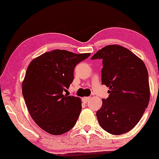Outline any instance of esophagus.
<instances>
[{
	"label": "esophagus",
	"mask_w": 159,
	"mask_h": 159,
	"mask_svg": "<svg viewBox=\"0 0 159 159\" xmlns=\"http://www.w3.org/2000/svg\"><path fill=\"white\" fill-rule=\"evenodd\" d=\"M90 99V97H84V98H82V101H83L84 103H88V101Z\"/></svg>",
	"instance_id": "1"
}]
</instances>
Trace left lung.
I'll list each match as a JSON object with an SVG mask.
<instances>
[{
    "label": "left lung",
    "instance_id": "8db88e82",
    "mask_svg": "<svg viewBox=\"0 0 159 159\" xmlns=\"http://www.w3.org/2000/svg\"><path fill=\"white\" fill-rule=\"evenodd\" d=\"M91 59H102V84L110 89L96 112L100 125L110 134L126 133L139 122L148 105L146 66L129 50L118 45L103 48Z\"/></svg>",
    "mask_w": 159,
    "mask_h": 159
}]
</instances>
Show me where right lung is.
<instances>
[{
	"label": "right lung",
	"instance_id": "add662e5",
	"mask_svg": "<svg viewBox=\"0 0 159 159\" xmlns=\"http://www.w3.org/2000/svg\"><path fill=\"white\" fill-rule=\"evenodd\" d=\"M90 53L54 50L30 62L22 82V94L30 116L53 135L70 130L82 110L80 98L64 95L74 80V69Z\"/></svg>",
	"mask_w": 159,
	"mask_h": 159
}]
</instances>
